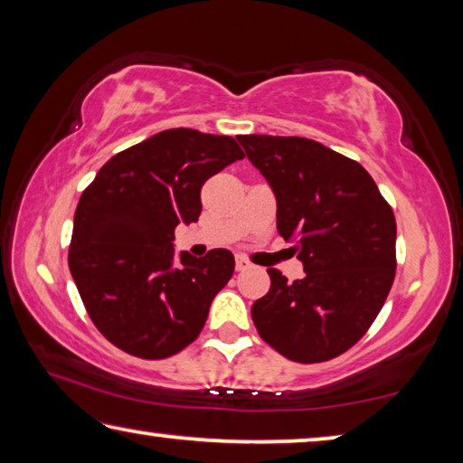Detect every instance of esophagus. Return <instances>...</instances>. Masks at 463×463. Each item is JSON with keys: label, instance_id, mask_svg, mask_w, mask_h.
<instances>
[{"label": "esophagus", "instance_id": "esophagus-1", "mask_svg": "<svg viewBox=\"0 0 463 463\" xmlns=\"http://www.w3.org/2000/svg\"><path fill=\"white\" fill-rule=\"evenodd\" d=\"M249 261L245 260V257H237V271H245V269H249Z\"/></svg>", "mask_w": 463, "mask_h": 463}]
</instances>
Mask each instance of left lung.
Returning <instances> with one entry per match:
<instances>
[{
	"mask_svg": "<svg viewBox=\"0 0 463 463\" xmlns=\"http://www.w3.org/2000/svg\"><path fill=\"white\" fill-rule=\"evenodd\" d=\"M278 203V232L304 278L269 268V292L250 307L261 339L292 362L347 351L378 317L396 271V221L372 175L300 137H237Z\"/></svg>",
	"mask_w": 463,
	"mask_h": 463,
	"instance_id": "left-lung-1",
	"label": "left lung"
}]
</instances>
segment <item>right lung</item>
Here are the masks:
<instances>
[{
  "label": "right lung",
  "instance_id": "1",
  "mask_svg": "<svg viewBox=\"0 0 463 463\" xmlns=\"http://www.w3.org/2000/svg\"><path fill=\"white\" fill-rule=\"evenodd\" d=\"M245 156L232 137L169 128L114 155L81 194L69 269L90 318L116 347L165 359L200 335L234 271L229 249L175 255L208 177Z\"/></svg>",
  "mask_w": 463,
  "mask_h": 463
}]
</instances>
